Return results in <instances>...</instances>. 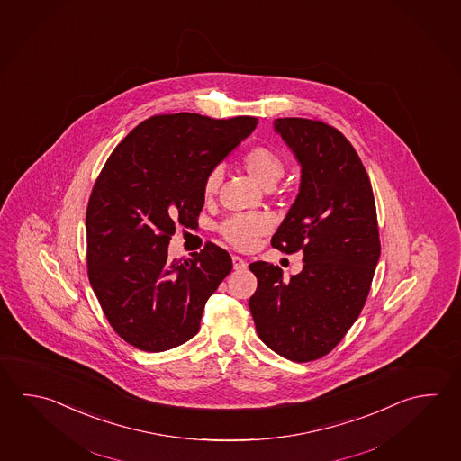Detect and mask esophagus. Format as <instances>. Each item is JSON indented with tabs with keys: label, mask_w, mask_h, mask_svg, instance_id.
Instances as JSON below:
<instances>
[{
	"label": "esophagus",
	"mask_w": 461,
	"mask_h": 461,
	"mask_svg": "<svg viewBox=\"0 0 461 461\" xmlns=\"http://www.w3.org/2000/svg\"><path fill=\"white\" fill-rule=\"evenodd\" d=\"M231 259H233V267H235L236 270L246 269V267H248V262L244 261L243 258L233 256Z\"/></svg>",
	"instance_id": "esophagus-1"
}]
</instances>
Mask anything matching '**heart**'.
<instances>
[{
    "label": "heart",
    "instance_id": "obj_1",
    "mask_svg": "<svg viewBox=\"0 0 461 461\" xmlns=\"http://www.w3.org/2000/svg\"><path fill=\"white\" fill-rule=\"evenodd\" d=\"M244 169L251 176L256 183L264 187H272L278 179L285 174L287 163L276 148L267 145H256L249 148L243 155ZM221 169L213 167L205 176L203 181V195L209 199L218 192L221 184ZM274 226L272 218L267 213H238L233 217L226 218L220 225V233L226 241L233 244L238 249H252L256 248L261 238L267 235Z\"/></svg>",
    "mask_w": 461,
    "mask_h": 461
}]
</instances>
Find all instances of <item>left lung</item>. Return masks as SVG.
<instances>
[{
  "label": "left lung",
  "mask_w": 461,
  "mask_h": 461,
  "mask_svg": "<svg viewBox=\"0 0 461 461\" xmlns=\"http://www.w3.org/2000/svg\"><path fill=\"white\" fill-rule=\"evenodd\" d=\"M274 129L302 166V183L270 244L302 252L285 280L269 262L249 264L258 288L249 310L262 342L294 362L330 354L356 322L380 259L374 191L360 158L338 129L285 117Z\"/></svg>",
  "instance_id": "left-lung-1"
}]
</instances>
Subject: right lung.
Here are the masks:
<instances>
[{"label": "right lung", "mask_w": 461, "mask_h": 461, "mask_svg": "<svg viewBox=\"0 0 461 461\" xmlns=\"http://www.w3.org/2000/svg\"><path fill=\"white\" fill-rule=\"evenodd\" d=\"M256 125L249 115H153L107 158L87 202V277L107 321L133 348L163 352L199 332L233 262L210 241L169 262L167 244L176 225H197L205 176Z\"/></svg>", "instance_id": "1"}]
</instances>
